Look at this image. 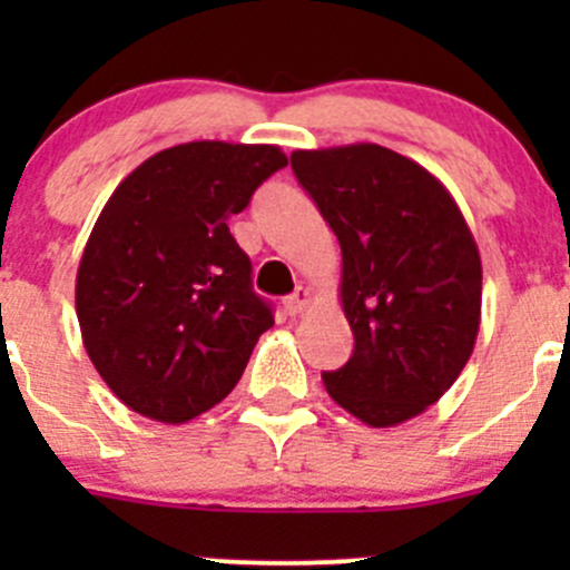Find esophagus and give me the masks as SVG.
<instances>
[{"label":"esophagus","instance_id":"obj_1","mask_svg":"<svg viewBox=\"0 0 570 570\" xmlns=\"http://www.w3.org/2000/svg\"><path fill=\"white\" fill-rule=\"evenodd\" d=\"M308 303H312V292H308L306 286H297V289L286 297V312H289L292 317H297V314L306 312Z\"/></svg>","mask_w":570,"mask_h":570}]
</instances>
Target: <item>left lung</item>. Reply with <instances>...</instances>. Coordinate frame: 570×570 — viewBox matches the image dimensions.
Masks as SVG:
<instances>
[{
  "mask_svg": "<svg viewBox=\"0 0 570 570\" xmlns=\"http://www.w3.org/2000/svg\"><path fill=\"white\" fill-rule=\"evenodd\" d=\"M342 245L353 355L327 394L370 428H396L450 392L474 350L482 262L463 212L430 170L377 142L292 154Z\"/></svg>",
  "mask_w": 570,
  "mask_h": 570,
  "instance_id": "8db88e82",
  "label": "left lung"
}]
</instances>
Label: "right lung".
Segmentation results:
<instances>
[{
    "instance_id": "obj_1",
    "label": "right lung",
    "mask_w": 570,
    "mask_h": 570,
    "mask_svg": "<svg viewBox=\"0 0 570 570\" xmlns=\"http://www.w3.org/2000/svg\"><path fill=\"white\" fill-rule=\"evenodd\" d=\"M281 168L278 146L195 140L109 195L79 258L77 317L101 381L140 416L184 424L215 407L273 327L228 217Z\"/></svg>"
}]
</instances>
